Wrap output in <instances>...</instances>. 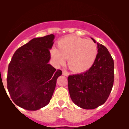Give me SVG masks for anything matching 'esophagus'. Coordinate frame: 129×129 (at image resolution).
Instances as JSON below:
<instances>
[{"mask_svg": "<svg viewBox=\"0 0 129 129\" xmlns=\"http://www.w3.org/2000/svg\"><path fill=\"white\" fill-rule=\"evenodd\" d=\"M62 75L65 76H68L69 75V73L66 70H62Z\"/></svg>", "mask_w": 129, "mask_h": 129, "instance_id": "1", "label": "esophagus"}]
</instances>
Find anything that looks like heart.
Wrapping results in <instances>:
<instances>
[{"mask_svg":"<svg viewBox=\"0 0 129 129\" xmlns=\"http://www.w3.org/2000/svg\"><path fill=\"white\" fill-rule=\"evenodd\" d=\"M51 57L58 65L68 59V65L72 71L81 73L92 67L98 54L96 44L91 40H85L77 36H69L58 42L57 50L50 51Z\"/></svg>","mask_w":129,"mask_h":129,"instance_id":"b5f03b06","label":"heart"}]
</instances>
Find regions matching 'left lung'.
Listing matches in <instances>:
<instances>
[{
	"label": "left lung",
	"instance_id": "left-lung-1",
	"mask_svg": "<svg viewBox=\"0 0 129 129\" xmlns=\"http://www.w3.org/2000/svg\"><path fill=\"white\" fill-rule=\"evenodd\" d=\"M98 49L96 58L88 70L68 77L72 100L84 109H94L104 104L114 85L113 59L103 44L98 43Z\"/></svg>",
	"mask_w": 129,
	"mask_h": 129
}]
</instances>
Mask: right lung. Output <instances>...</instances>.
Segmentation results:
<instances>
[{
  "mask_svg": "<svg viewBox=\"0 0 129 129\" xmlns=\"http://www.w3.org/2000/svg\"><path fill=\"white\" fill-rule=\"evenodd\" d=\"M55 35L31 39L15 51L10 61L7 87L11 100L28 110L45 107L52 98L62 71L48 64Z\"/></svg>",
  "mask_w": 129,
  "mask_h": 129,
  "instance_id": "1",
  "label": "right lung"
}]
</instances>
